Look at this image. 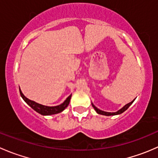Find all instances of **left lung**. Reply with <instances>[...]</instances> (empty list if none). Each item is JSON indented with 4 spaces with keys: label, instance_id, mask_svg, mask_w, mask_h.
<instances>
[{
    "label": "left lung",
    "instance_id": "1",
    "mask_svg": "<svg viewBox=\"0 0 158 158\" xmlns=\"http://www.w3.org/2000/svg\"><path fill=\"white\" fill-rule=\"evenodd\" d=\"M133 102H134V100L132 102H131L128 103V104H127V105H125V106H124L123 108H122V109H121L120 110H118V111H116V112H107V111H102V110L98 109V108L95 107V106H94V105L92 104V107L94 108V109H95V111H96V112L98 113V114H102V115H107V116H109V115H116V114H122V113H123L124 111H126V110L128 109L129 106H130L131 105L132 103H133Z\"/></svg>",
    "mask_w": 158,
    "mask_h": 158
}]
</instances>
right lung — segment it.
I'll list each match as a JSON object with an SVG mask.
<instances>
[{"mask_svg":"<svg viewBox=\"0 0 158 158\" xmlns=\"http://www.w3.org/2000/svg\"><path fill=\"white\" fill-rule=\"evenodd\" d=\"M20 93L21 95L22 98L25 101V102L30 106L34 111H36V112L40 113V114L43 115H50V114H58V113L61 112L63 110L66 109L69 104L70 99H71L72 95H70L64 101V102H63L62 104H60V106H43V105L39 104V103H36L35 102L30 100L29 98H27L26 96H24L23 93H22L21 90L20 89Z\"/></svg>","mask_w":158,"mask_h":158,"instance_id":"1","label":"right lung"}]
</instances>
